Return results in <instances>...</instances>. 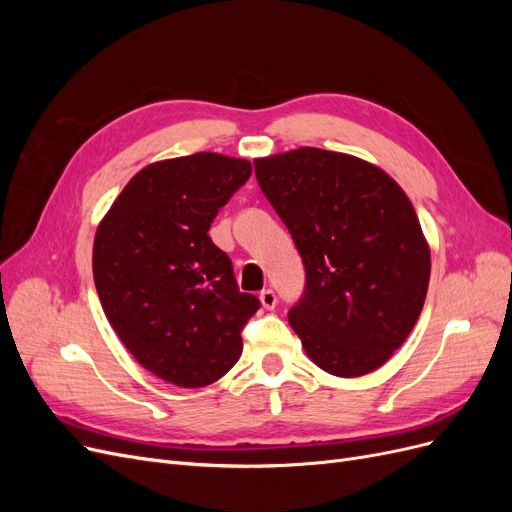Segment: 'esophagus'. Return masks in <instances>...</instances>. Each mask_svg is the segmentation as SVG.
<instances>
[{
	"mask_svg": "<svg viewBox=\"0 0 512 512\" xmlns=\"http://www.w3.org/2000/svg\"><path fill=\"white\" fill-rule=\"evenodd\" d=\"M260 303H262V307H265V309H275V305H277V294H275L271 288L262 290V292H260Z\"/></svg>",
	"mask_w": 512,
	"mask_h": 512,
	"instance_id": "1",
	"label": "esophagus"
}]
</instances>
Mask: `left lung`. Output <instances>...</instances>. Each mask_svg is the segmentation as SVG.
Masks as SVG:
<instances>
[{
    "label": "left lung",
    "mask_w": 512,
    "mask_h": 512,
    "mask_svg": "<svg viewBox=\"0 0 512 512\" xmlns=\"http://www.w3.org/2000/svg\"><path fill=\"white\" fill-rule=\"evenodd\" d=\"M256 179L305 267L288 322L320 369L365 376L406 342L425 303L429 247L410 198L374 164L301 147Z\"/></svg>",
    "instance_id": "left-lung-1"
}]
</instances>
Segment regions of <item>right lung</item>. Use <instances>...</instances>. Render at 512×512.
I'll use <instances>...</instances> for the list:
<instances>
[{
    "mask_svg": "<svg viewBox=\"0 0 512 512\" xmlns=\"http://www.w3.org/2000/svg\"><path fill=\"white\" fill-rule=\"evenodd\" d=\"M252 164L194 153L134 175L98 226L94 280L108 322L151 374L185 389L220 380L239 361L258 309L211 222Z\"/></svg>",
    "mask_w": 512,
    "mask_h": 512,
    "instance_id": "right-lung-1",
    "label": "right lung"
}]
</instances>
